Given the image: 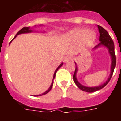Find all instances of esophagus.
I'll return each instance as SVG.
<instances>
[{"label": "esophagus", "mask_w": 121, "mask_h": 121, "mask_svg": "<svg viewBox=\"0 0 121 121\" xmlns=\"http://www.w3.org/2000/svg\"><path fill=\"white\" fill-rule=\"evenodd\" d=\"M65 62H68V61H70L72 60V57L70 55H68V56H66L65 58Z\"/></svg>", "instance_id": "1"}]
</instances>
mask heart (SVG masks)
<instances>
[{
  "label": "heart",
  "instance_id": "1",
  "mask_svg": "<svg viewBox=\"0 0 121 121\" xmlns=\"http://www.w3.org/2000/svg\"><path fill=\"white\" fill-rule=\"evenodd\" d=\"M96 35L93 31H88L86 29L77 28L72 30L66 35V38L71 41H78L82 40L83 46H89L95 41Z\"/></svg>",
  "mask_w": 121,
  "mask_h": 121
}]
</instances>
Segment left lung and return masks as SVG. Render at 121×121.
Returning <instances> with one entry per match:
<instances>
[{
    "instance_id": "obj_1",
    "label": "left lung",
    "mask_w": 121,
    "mask_h": 121,
    "mask_svg": "<svg viewBox=\"0 0 121 121\" xmlns=\"http://www.w3.org/2000/svg\"><path fill=\"white\" fill-rule=\"evenodd\" d=\"M98 29H99V31L100 33V38L99 41H100L98 45L95 46V48L99 47L100 46H104L105 47H107L109 49V53H110V55L111 56V60H112V63H111V74L109 76V78L106 82H105L104 84L100 85L98 86H94V87H88V86H85L80 84L78 82L77 79V77H76V73L78 71L77 66L76 65L75 70V73L73 75V80L74 82L77 85V86L81 89L83 91L86 92H95L99 90H100L102 88H103L105 86L107 85V84L109 82V81L111 80V77L113 75L114 73V70L115 66H116V55H115V51H114V41L112 40L111 37L109 36V33H107V31L105 30V29H104L103 27H101L100 26H97Z\"/></svg>"
}]
</instances>
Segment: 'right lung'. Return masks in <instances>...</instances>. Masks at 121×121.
Returning <instances> with one entry per match:
<instances>
[{
	"mask_svg": "<svg viewBox=\"0 0 121 121\" xmlns=\"http://www.w3.org/2000/svg\"><path fill=\"white\" fill-rule=\"evenodd\" d=\"M31 32H33V31H32V30H31V29H29V27H23V28H22V29H21V30H20V31H19V32H18L17 33V34H16V36H15V37H14V38H13V39H14L15 38H16V37L17 36V35H20V34H22V33H31ZM13 39H12V40H11V41H12L13 40ZM11 41L10 42V43H11ZM62 65H63V63H61V64L60 65H59L58 67L57 68L56 70H55V73H54V75H53V82H52V83H51V86H50V87H49V88H48V90H46V92H44V93H43V94H41V95H35V96H41V95H45V94H47V93H48V92H49V91L51 90V88H52V86H53V80L55 79V76H56V72H57V71H58V70L59 68H60L61 66H62Z\"/></svg>",
	"mask_w": 121,
	"mask_h": 121,
	"instance_id": "obj_1",
	"label": "right lung"
}]
</instances>
